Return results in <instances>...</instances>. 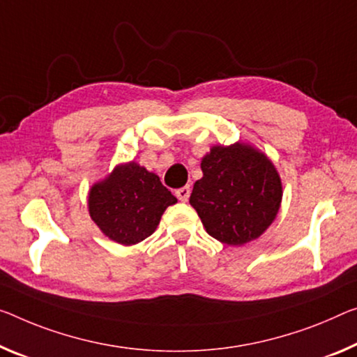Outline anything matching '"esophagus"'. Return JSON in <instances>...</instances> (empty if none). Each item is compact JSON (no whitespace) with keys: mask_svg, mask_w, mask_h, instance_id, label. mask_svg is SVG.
Returning a JSON list of instances; mask_svg holds the SVG:
<instances>
[{"mask_svg":"<svg viewBox=\"0 0 357 357\" xmlns=\"http://www.w3.org/2000/svg\"><path fill=\"white\" fill-rule=\"evenodd\" d=\"M190 193H191L190 186L186 185V186H182V188H178L177 191H175V196L178 197V201L186 202V201H188V197H190Z\"/></svg>","mask_w":357,"mask_h":357,"instance_id":"34e87169","label":"esophagus"}]
</instances>
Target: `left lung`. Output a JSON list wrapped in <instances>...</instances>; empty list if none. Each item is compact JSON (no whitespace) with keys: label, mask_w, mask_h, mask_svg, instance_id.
Segmentation results:
<instances>
[{"label":"left lung","mask_w":357,"mask_h":357,"mask_svg":"<svg viewBox=\"0 0 357 357\" xmlns=\"http://www.w3.org/2000/svg\"><path fill=\"white\" fill-rule=\"evenodd\" d=\"M201 169L190 204L206 231L228 245H243L265 233L282 199L281 177L268 156L239 142L215 145Z\"/></svg>","instance_id":"obj_1"}]
</instances>
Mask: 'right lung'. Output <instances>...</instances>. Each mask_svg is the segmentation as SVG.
Wrapping results in <instances>:
<instances>
[{
  "instance_id": "obj_1",
  "label": "right lung",
  "mask_w": 357,
  "mask_h": 357,
  "mask_svg": "<svg viewBox=\"0 0 357 357\" xmlns=\"http://www.w3.org/2000/svg\"><path fill=\"white\" fill-rule=\"evenodd\" d=\"M177 202L156 174L137 162L121 164L89 191V213L102 233L132 245L155 233L161 215Z\"/></svg>"
}]
</instances>
